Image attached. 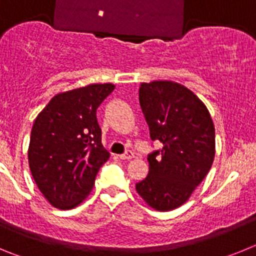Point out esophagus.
Here are the masks:
<instances>
[{
	"label": "esophagus",
	"mask_w": 256,
	"mask_h": 256,
	"mask_svg": "<svg viewBox=\"0 0 256 256\" xmlns=\"http://www.w3.org/2000/svg\"><path fill=\"white\" fill-rule=\"evenodd\" d=\"M133 152L130 150H128V151H126V152L124 154H122V155H119V158H120L122 160H130V159H132L133 158Z\"/></svg>",
	"instance_id": "esophagus-1"
}]
</instances>
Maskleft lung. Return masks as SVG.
<instances>
[{
	"label": "left lung",
	"mask_w": 256,
	"mask_h": 256,
	"mask_svg": "<svg viewBox=\"0 0 256 256\" xmlns=\"http://www.w3.org/2000/svg\"><path fill=\"white\" fill-rule=\"evenodd\" d=\"M138 100L152 141L148 174L136 191L150 208L168 212L191 198L209 173L216 155V128L205 104L173 80L141 83Z\"/></svg>",
	"instance_id": "left-lung-1"
}]
</instances>
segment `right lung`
<instances>
[{
	"label": "right lung",
	"mask_w": 256,
	"mask_h": 256,
	"mask_svg": "<svg viewBox=\"0 0 256 256\" xmlns=\"http://www.w3.org/2000/svg\"><path fill=\"white\" fill-rule=\"evenodd\" d=\"M114 88L112 83H94L60 92L36 118L29 168L54 208L69 210L83 202L97 172L110 158L101 144L96 110Z\"/></svg>",
	"instance_id": "1"
}]
</instances>
